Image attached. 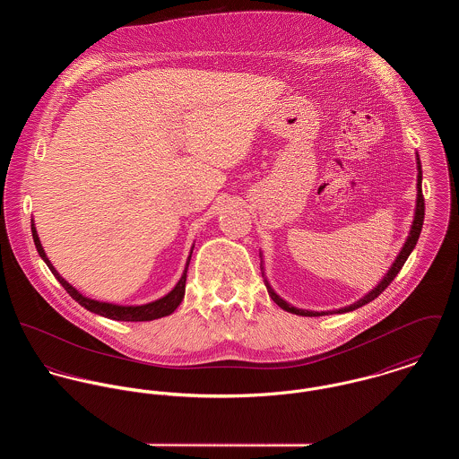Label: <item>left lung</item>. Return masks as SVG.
<instances>
[{
  "instance_id": "obj_1",
  "label": "left lung",
  "mask_w": 459,
  "mask_h": 459,
  "mask_svg": "<svg viewBox=\"0 0 459 459\" xmlns=\"http://www.w3.org/2000/svg\"><path fill=\"white\" fill-rule=\"evenodd\" d=\"M417 169H419V175H417V206H415V217H413V224H411V230H410V235H408V238H406V242H404V246H403V249H401V253L397 255V258H395V262L393 263V266H391V270L387 272V275L380 281V284L373 290V291H369L364 299H360L359 302H355V304H351V306H348V307H342V309H339V311H333V313H348V311H353V309H359V307H362V306H366V304H369L371 300H375L391 282L394 281V277L399 273V270L403 268V264L404 262L408 260V256H410V253L413 251V247H415V244H417V240H419V235H420V230H422V222H424V196H422V171H420V162H419V159H417ZM266 284V290H268V295L272 297V300L281 307V309H284V311H288V313H293V315H299V316H324V315H328V313H316V311H306V309H297V307H293V306H290L288 302H284L272 288H270V284L268 282H264ZM330 315H332V311H330Z\"/></svg>"
}]
</instances>
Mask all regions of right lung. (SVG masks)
I'll return each mask as SVG.
<instances>
[{
	"mask_svg": "<svg viewBox=\"0 0 459 459\" xmlns=\"http://www.w3.org/2000/svg\"><path fill=\"white\" fill-rule=\"evenodd\" d=\"M31 233H33V242H35V247L40 255V258L46 262V264L49 266V270L53 272V275L60 281V284L66 290V293L75 300L79 302L84 309L95 313V315H100V316H106V318H111V320H117V322H152V320H157V318H162V316H168L171 315L182 302L184 295H186V281H187V268H189V262H191V256L187 260L186 264V270L180 277V281L177 282V286L162 299L155 300V302H150V304H144V306H117V304H108V302H99V300H93V299H88L84 295H81L74 286H70L66 282L65 279L56 272V268L53 266V263L49 262V258L46 256L44 253V247L40 244V238L37 235V230H35V224H31ZM193 255V251H191Z\"/></svg>",
	"mask_w": 459,
	"mask_h": 459,
	"instance_id": "obj_1",
	"label": "right lung"
}]
</instances>
